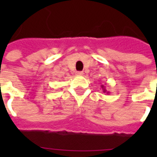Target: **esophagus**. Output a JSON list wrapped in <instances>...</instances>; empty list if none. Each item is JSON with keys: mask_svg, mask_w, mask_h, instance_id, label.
Listing matches in <instances>:
<instances>
[{"mask_svg": "<svg viewBox=\"0 0 157 157\" xmlns=\"http://www.w3.org/2000/svg\"><path fill=\"white\" fill-rule=\"evenodd\" d=\"M83 74V71H76V75H77V76H82Z\"/></svg>", "mask_w": 157, "mask_h": 157, "instance_id": "obj_1", "label": "esophagus"}]
</instances>
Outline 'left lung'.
<instances>
[{"label": "left lung", "instance_id": "obj_1", "mask_svg": "<svg viewBox=\"0 0 157 157\" xmlns=\"http://www.w3.org/2000/svg\"><path fill=\"white\" fill-rule=\"evenodd\" d=\"M101 87H102V89H103V93H106V94H110L109 91H107V90H106V88H105V86H103V85H102V86H101Z\"/></svg>", "mask_w": 157, "mask_h": 157}]
</instances>
